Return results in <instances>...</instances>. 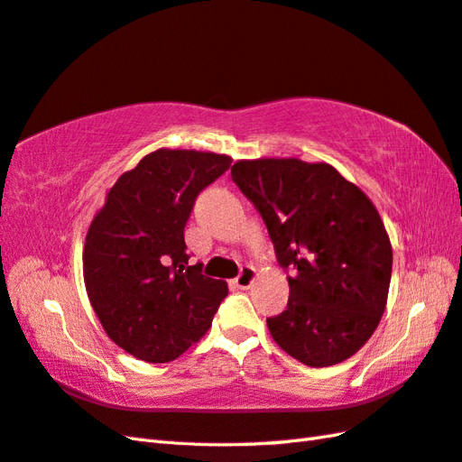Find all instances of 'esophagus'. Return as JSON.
I'll list each match as a JSON object with an SVG mask.
<instances>
[{"label": "esophagus", "instance_id": "esophagus-1", "mask_svg": "<svg viewBox=\"0 0 462 462\" xmlns=\"http://www.w3.org/2000/svg\"><path fill=\"white\" fill-rule=\"evenodd\" d=\"M254 282H255V270L250 265H244L240 270V275L234 280V285L238 289H250Z\"/></svg>", "mask_w": 462, "mask_h": 462}]
</instances>
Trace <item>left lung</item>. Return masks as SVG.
Listing matches in <instances>:
<instances>
[{
    "label": "left lung",
    "mask_w": 462,
    "mask_h": 462,
    "mask_svg": "<svg viewBox=\"0 0 462 462\" xmlns=\"http://www.w3.org/2000/svg\"><path fill=\"white\" fill-rule=\"evenodd\" d=\"M232 180L262 214L289 301L267 319L289 356L325 368L356 354L388 303L392 244L376 207L328 163L254 159Z\"/></svg>",
    "instance_id": "left-lung-1"
}]
</instances>
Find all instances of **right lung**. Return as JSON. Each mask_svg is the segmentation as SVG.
<instances>
[{"mask_svg":"<svg viewBox=\"0 0 462 462\" xmlns=\"http://www.w3.org/2000/svg\"><path fill=\"white\" fill-rule=\"evenodd\" d=\"M232 157L157 149L108 190L84 242V283L94 313L117 346L163 364L210 328L228 285L189 265L185 224L199 192Z\"/></svg>","mask_w":462,"mask_h":462,"instance_id":"1","label":"right lung"}]
</instances>
